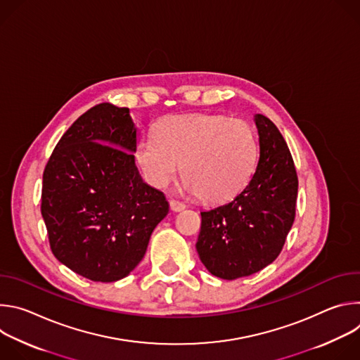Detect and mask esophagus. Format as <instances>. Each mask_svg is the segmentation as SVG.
Wrapping results in <instances>:
<instances>
[{"label":"esophagus","instance_id":"esophagus-1","mask_svg":"<svg viewBox=\"0 0 360 360\" xmlns=\"http://www.w3.org/2000/svg\"><path fill=\"white\" fill-rule=\"evenodd\" d=\"M169 207H171V211H174V212H181V211H184L186 208L184 202L176 200V199H172L169 202Z\"/></svg>","mask_w":360,"mask_h":360}]
</instances>
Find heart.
Returning <instances> with one entry per match:
<instances>
[{"mask_svg":"<svg viewBox=\"0 0 360 360\" xmlns=\"http://www.w3.org/2000/svg\"><path fill=\"white\" fill-rule=\"evenodd\" d=\"M258 160L250 125L218 114L171 115L141 136L135 161L153 188L168 186L181 175L189 192L205 203H222L249 182Z\"/></svg>","mask_w":360,"mask_h":360,"instance_id":"obj_1","label":"heart"}]
</instances>
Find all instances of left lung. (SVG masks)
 <instances>
[{"label": "left lung", "mask_w": 360, "mask_h": 360, "mask_svg": "<svg viewBox=\"0 0 360 360\" xmlns=\"http://www.w3.org/2000/svg\"><path fill=\"white\" fill-rule=\"evenodd\" d=\"M259 161L249 184L232 200L200 212L196 250L212 275L232 281L259 272L281 253L293 225L297 176L276 125L255 114Z\"/></svg>", "instance_id": "left-lung-1"}]
</instances>
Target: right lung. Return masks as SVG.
Masks as SVG:
<instances>
[{
  "label": "right lung",
  "instance_id": "add662e5",
  "mask_svg": "<svg viewBox=\"0 0 360 360\" xmlns=\"http://www.w3.org/2000/svg\"><path fill=\"white\" fill-rule=\"evenodd\" d=\"M135 145L129 108L104 102L68 128L44 171L41 214L51 250L94 282L128 276L169 211L165 195L139 175Z\"/></svg>",
  "mask_w": 360,
  "mask_h": 360
}]
</instances>
